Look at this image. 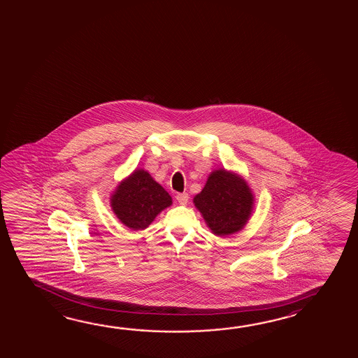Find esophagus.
Returning <instances> with one entry per match:
<instances>
[{"mask_svg":"<svg viewBox=\"0 0 358 358\" xmlns=\"http://www.w3.org/2000/svg\"><path fill=\"white\" fill-rule=\"evenodd\" d=\"M188 199H189V197H188L187 194H176V199L178 201L180 205H187Z\"/></svg>","mask_w":358,"mask_h":358,"instance_id":"esophagus-1","label":"esophagus"}]
</instances>
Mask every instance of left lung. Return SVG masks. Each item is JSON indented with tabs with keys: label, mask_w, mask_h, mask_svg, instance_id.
Wrapping results in <instances>:
<instances>
[{
	"label": "left lung",
	"mask_w": 358,
	"mask_h": 358,
	"mask_svg": "<svg viewBox=\"0 0 358 358\" xmlns=\"http://www.w3.org/2000/svg\"><path fill=\"white\" fill-rule=\"evenodd\" d=\"M252 191L237 173L224 169L213 171L194 203L212 234L232 235L246 226L253 210Z\"/></svg>",
	"instance_id": "left-lung-1"
}]
</instances>
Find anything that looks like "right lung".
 Wrapping results in <instances>:
<instances>
[{
    "mask_svg": "<svg viewBox=\"0 0 358 358\" xmlns=\"http://www.w3.org/2000/svg\"><path fill=\"white\" fill-rule=\"evenodd\" d=\"M172 205L169 192L145 170H135L118 185L111 196L112 211L134 231L145 229Z\"/></svg>",
    "mask_w": 358,
    "mask_h": 358,
    "instance_id": "obj_1",
    "label": "right lung"
}]
</instances>
